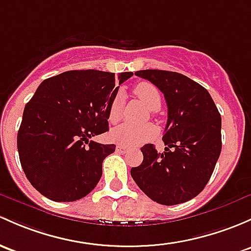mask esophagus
I'll return each instance as SVG.
<instances>
[{"label": "esophagus", "instance_id": "34e87169", "mask_svg": "<svg viewBox=\"0 0 251 251\" xmlns=\"http://www.w3.org/2000/svg\"><path fill=\"white\" fill-rule=\"evenodd\" d=\"M115 150H117L118 152H124V151H126V150H127V147L121 146V144H118V146L115 147Z\"/></svg>", "mask_w": 251, "mask_h": 251}]
</instances>
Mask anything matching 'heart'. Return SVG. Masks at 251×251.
<instances>
[{
	"label": "heart",
	"instance_id": "1",
	"mask_svg": "<svg viewBox=\"0 0 251 251\" xmlns=\"http://www.w3.org/2000/svg\"><path fill=\"white\" fill-rule=\"evenodd\" d=\"M133 92L144 104L152 112H156L161 105V95L159 89L149 81H141L133 88ZM125 96L123 92H119L112 100L108 110V120L110 124H118L123 118ZM157 132L156 127L152 124L136 126L132 124H124L114 128L110 132V138L115 143L121 146H134L152 138Z\"/></svg>",
	"mask_w": 251,
	"mask_h": 251
}]
</instances>
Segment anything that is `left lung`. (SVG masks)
<instances>
[{
    "instance_id": "left-lung-1",
    "label": "left lung",
    "mask_w": 251,
    "mask_h": 251,
    "mask_svg": "<svg viewBox=\"0 0 251 251\" xmlns=\"http://www.w3.org/2000/svg\"><path fill=\"white\" fill-rule=\"evenodd\" d=\"M160 89L168 108L165 151L141 148L143 162L131 168L138 188L165 205L196 197L212 176L221 152V117L209 92L186 75L161 70L134 73Z\"/></svg>"
}]
</instances>
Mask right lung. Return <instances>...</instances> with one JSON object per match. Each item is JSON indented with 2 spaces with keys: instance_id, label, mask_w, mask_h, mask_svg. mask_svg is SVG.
<instances>
[{
  "instance_id": "1",
  "label": "right lung",
  "mask_w": 251,
  "mask_h": 251,
  "mask_svg": "<svg viewBox=\"0 0 251 251\" xmlns=\"http://www.w3.org/2000/svg\"><path fill=\"white\" fill-rule=\"evenodd\" d=\"M132 75L121 73L119 85ZM118 90L114 73L67 71L42 81L25 105L18 131L20 163L47 199L77 201L97 185L102 162L115 146L91 138L108 131V110Z\"/></svg>"
}]
</instances>
